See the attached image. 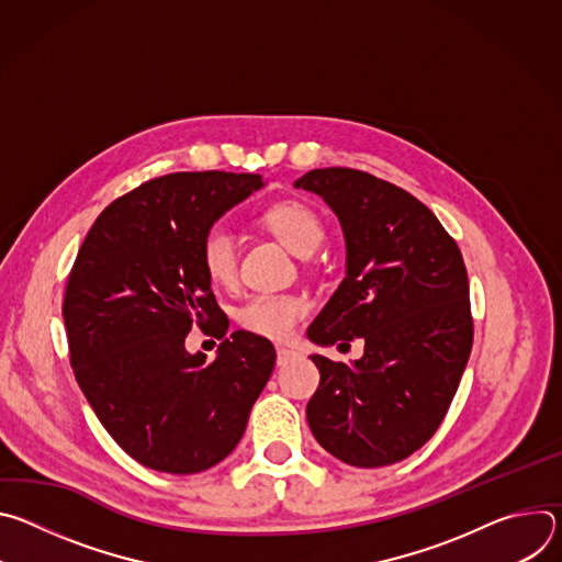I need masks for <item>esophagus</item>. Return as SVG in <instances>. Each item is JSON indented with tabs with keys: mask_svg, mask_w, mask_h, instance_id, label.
Instances as JSON below:
<instances>
[{
	"mask_svg": "<svg viewBox=\"0 0 562 562\" xmlns=\"http://www.w3.org/2000/svg\"><path fill=\"white\" fill-rule=\"evenodd\" d=\"M297 353L289 347H278V364H286L289 360H293Z\"/></svg>",
	"mask_w": 562,
	"mask_h": 562,
	"instance_id": "obj_1",
	"label": "esophagus"
}]
</instances>
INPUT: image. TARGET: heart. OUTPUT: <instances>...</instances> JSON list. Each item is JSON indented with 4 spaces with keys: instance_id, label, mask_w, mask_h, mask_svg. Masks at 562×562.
<instances>
[{
    "instance_id": "b5f03b06",
    "label": "heart",
    "mask_w": 562,
    "mask_h": 562,
    "mask_svg": "<svg viewBox=\"0 0 562 562\" xmlns=\"http://www.w3.org/2000/svg\"><path fill=\"white\" fill-rule=\"evenodd\" d=\"M260 222L280 243L300 258H308L325 239V226L319 215L302 200H280L271 204ZM202 267L209 280L217 286H231L237 280V243L224 226H213L200 249ZM306 304L295 295L262 293L249 297L237 311V323L247 331L271 340H284L293 334L297 319L304 317Z\"/></svg>"
}]
</instances>
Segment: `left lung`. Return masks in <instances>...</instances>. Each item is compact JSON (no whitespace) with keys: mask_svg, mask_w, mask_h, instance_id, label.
Here are the masks:
<instances>
[{"mask_svg":"<svg viewBox=\"0 0 562 562\" xmlns=\"http://www.w3.org/2000/svg\"><path fill=\"white\" fill-rule=\"evenodd\" d=\"M293 187L329 204L347 245V276L306 336L319 347L364 340L351 364L311 356L308 427L351 467L405 460L440 427L471 353L460 249L420 200L364 171L315 169Z\"/></svg>","mask_w":562,"mask_h":562,"instance_id":"left-lung-1","label":"left lung"}]
</instances>
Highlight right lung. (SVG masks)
I'll return each mask as SVG.
<instances>
[{
    "instance_id": "add662e5",
    "label": "right lung",
    "mask_w": 562,
    "mask_h": 562,
    "mask_svg": "<svg viewBox=\"0 0 562 562\" xmlns=\"http://www.w3.org/2000/svg\"><path fill=\"white\" fill-rule=\"evenodd\" d=\"M254 173H171L109 204L75 258L64 295L70 364L95 416L139 464L198 473L243 438L271 378L273 345L228 331L200 249L211 226L262 189ZM193 324L223 342L189 355Z\"/></svg>"
}]
</instances>
